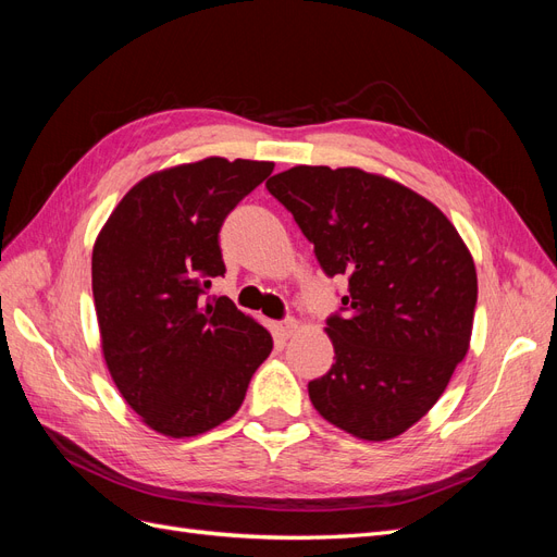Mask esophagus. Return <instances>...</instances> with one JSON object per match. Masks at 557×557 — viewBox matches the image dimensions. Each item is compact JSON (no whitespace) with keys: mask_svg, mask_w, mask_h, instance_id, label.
<instances>
[{"mask_svg":"<svg viewBox=\"0 0 557 557\" xmlns=\"http://www.w3.org/2000/svg\"><path fill=\"white\" fill-rule=\"evenodd\" d=\"M274 330H276V334L281 336L283 342L290 339V336L297 332V320H295V318L283 320V323H276V325H274Z\"/></svg>","mask_w":557,"mask_h":557,"instance_id":"obj_1","label":"esophagus"}]
</instances>
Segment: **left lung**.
<instances>
[{"mask_svg":"<svg viewBox=\"0 0 557 557\" xmlns=\"http://www.w3.org/2000/svg\"><path fill=\"white\" fill-rule=\"evenodd\" d=\"M327 276L346 274V315L327 320L334 364L309 383L327 423L364 442L418 423L465 360L476 267L430 199L358 166L299 164L267 181Z\"/></svg>","mask_w":557,"mask_h":557,"instance_id":"obj_1","label":"left lung"}]
</instances>
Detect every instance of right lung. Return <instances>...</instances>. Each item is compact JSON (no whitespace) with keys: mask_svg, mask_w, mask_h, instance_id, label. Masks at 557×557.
<instances>
[{"mask_svg":"<svg viewBox=\"0 0 557 557\" xmlns=\"http://www.w3.org/2000/svg\"><path fill=\"white\" fill-rule=\"evenodd\" d=\"M274 162L205 158L141 178L92 248V297L109 374L144 423L172 440L205 434L239 411L272 334L227 297L225 215Z\"/></svg>","mask_w":557,"mask_h":557,"instance_id":"obj_1","label":"right lung"}]
</instances>
